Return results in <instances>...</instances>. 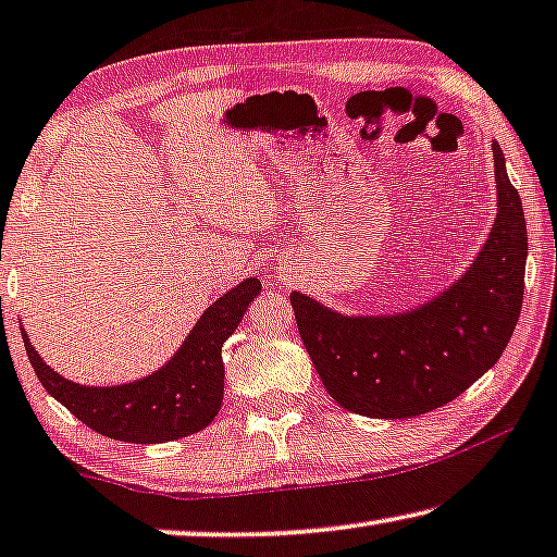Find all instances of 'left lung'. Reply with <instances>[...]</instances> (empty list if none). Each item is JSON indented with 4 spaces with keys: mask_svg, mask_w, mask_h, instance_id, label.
I'll list each match as a JSON object with an SVG mask.
<instances>
[{
    "mask_svg": "<svg viewBox=\"0 0 557 557\" xmlns=\"http://www.w3.org/2000/svg\"><path fill=\"white\" fill-rule=\"evenodd\" d=\"M498 216L466 276L406 313L344 315L290 294L296 326L329 396L368 418H413L458 398L493 368L523 306L528 231L493 141Z\"/></svg>",
    "mask_w": 557,
    "mask_h": 557,
    "instance_id": "left-lung-1",
    "label": "left lung"
}]
</instances>
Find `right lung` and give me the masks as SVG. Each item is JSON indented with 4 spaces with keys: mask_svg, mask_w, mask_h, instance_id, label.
Returning a JSON list of instances; mask_svg holds the SVG:
<instances>
[{
    "mask_svg": "<svg viewBox=\"0 0 557 557\" xmlns=\"http://www.w3.org/2000/svg\"><path fill=\"white\" fill-rule=\"evenodd\" d=\"M261 290L259 278H246L213 301L174 358L159 371L124 386H79L41 361L29 344L24 348L34 373L70 413L107 438L124 443H166L186 438L216 418L224 400L221 348L242 323L246 308Z\"/></svg>",
    "mask_w": 557,
    "mask_h": 557,
    "instance_id": "right-lung-1",
    "label": "right lung"
}]
</instances>
